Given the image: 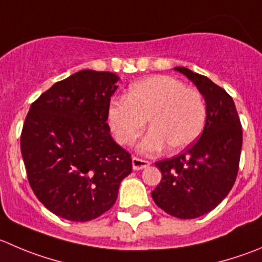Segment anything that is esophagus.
<instances>
[{"label":"esophagus","mask_w":262,"mask_h":262,"mask_svg":"<svg viewBox=\"0 0 262 262\" xmlns=\"http://www.w3.org/2000/svg\"><path fill=\"white\" fill-rule=\"evenodd\" d=\"M149 164H150V162L145 161V159L138 158V157H134V158H133V168H134V170H136V171L143 170V168L148 167Z\"/></svg>","instance_id":"esophagus-1"}]
</instances>
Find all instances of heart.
Returning a JSON list of instances; mask_svg holds the SVG:
<instances>
[{
  "instance_id": "heart-1",
  "label": "heart",
  "mask_w": 262,
  "mask_h": 262,
  "mask_svg": "<svg viewBox=\"0 0 262 262\" xmlns=\"http://www.w3.org/2000/svg\"><path fill=\"white\" fill-rule=\"evenodd\" d=\"M207 118L203 95L170 76H151L128 89L126 99L113 100L108 108V124L114 139L128 145L144 131L138 150L156 154L170 145L183 150L201 136Z\"/></svg>"
}]
</instances>
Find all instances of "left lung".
Here are the masks:
<instances>
[{
  "instance_id": "obj_1",
  "label": "left lung",
  "mask_w": 262,
  "mask_h": 262,
  "mask_svg": "<svg viewBox=\"0 0 262 262\" xmlns=\"http://www.w3.org/2000/svg\"><path fill=\"white\" fill-rule=\"evenodd\" d=\"M173 69L188 77L203 95L207 118L196 143L173 158L156 162L162 179L151 196L168 215L195 219L212 211L235 183L242 124L233 98L225 90L188 68Z\"/></svg>"
}]
</instances>
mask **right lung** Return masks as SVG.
<instances>
[{
  "instance_id": "right-lung-1",
  "label": "right lung",
  "mask_w": 262,
  "mask_h": 262,
  "mask_svg": "<svg viewBox=\"0 0 262 262\" xmlns=\"http://www.w3.org/2000/svg\"><path fill=\"white\" fill-rule=\"evenodd\" d=\"M118 77L84 69L52 84L31 105L20 136L29 185L38 201L71 221L111 210L133 171L131 154L106 123Z\"/></svg>"
}]
</instances>
